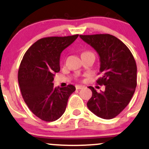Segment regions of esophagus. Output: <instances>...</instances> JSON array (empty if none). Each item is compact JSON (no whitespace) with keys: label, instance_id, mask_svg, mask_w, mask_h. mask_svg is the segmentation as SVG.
<instances>
[{"label":"esophagus","instance_id":"1","mask_svg":"<svg viewBox=\"0 0 149 149\" xmlns=\"http://www.w3.org/2000/svg\"><path fill=\"white\" fill-rule=\"evenodd\" d=\"M84 87V86L82 85H76V89H81Z\"/></svg>","mask_w":149,"mask_h":149}]
</instances>
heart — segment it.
I'll return each instance as SVG.
<instances>
[{
  "instance_id": "heart-1",
  "label": "heart",
  "mask_w": 149,
  "mask_h": 149,
  "mask_svg": "<svg viewBox=\"0 0 149 149\" xmlns=\"http://www.w3.org/2000/svg\"><path fill=\"white\" fill-rule=\"evenodd\" d=\"M90 53V52H85V53Z\"/></svg>"
}]
</instances>
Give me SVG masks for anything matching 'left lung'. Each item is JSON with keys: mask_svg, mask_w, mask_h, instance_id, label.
Returning a JSON list of instances; mask_svg holds the SVG:
<instances>
[{"mask_svg": "<svg viewBox=\"0 0 149 149\" xmlns=\"http://www.w3.org/2000/svg\"><path fill=\"white\" fill-rule=\"evenodd\" d=\"M84 42L97 52L101 77L96 82L104 85V92L94 87L87 102L89 110L104 119H113L128 105L137 86V65L129 48L113 35L99 34L80 35Z\"/></svg>", "mask_w": 149, "mask_h": 149, "instance_id": "1", "label": "left lung"}]
</instances>
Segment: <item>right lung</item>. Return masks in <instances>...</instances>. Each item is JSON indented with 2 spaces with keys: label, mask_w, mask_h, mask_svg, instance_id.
Segmentation results:
<instances>
[{
  "label": "right lung",
  "mask_w": 149,
  "mask_h": 149,
  "mask_svg": "<svg viewBox=\"0 0 149 149\" xmlns=\"http://www.w3.org/2000/svg\"><path fill=\"white\" fill-rule=\"evenodd\" d=\"M78 35L39 39L28 48L21 60L18 80L25 103L31 112L45 121H54L65 112L70 95L76 87H53L55 73L60 71L62 52Z\"/></svg>",
  "instance_id": "obj_1"
}]
</instances>
